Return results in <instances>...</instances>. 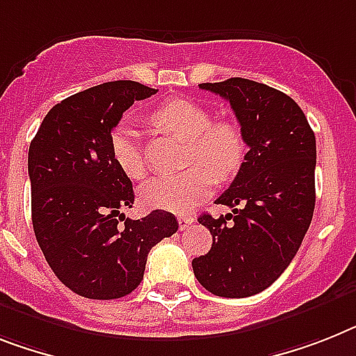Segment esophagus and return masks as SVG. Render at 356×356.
<instances>
[{
	"label": "esophagus",
	"instance_id": "esophagus-1",
	"mask_svg": "<svg viewBox=\"0 0 356 356\" xmlns=\"http://www.w3.org/2000/svg\"><path fill=\"white\" fill-rule=\"evenodd\" d=\"M195 222V218L191 216V214H180L178 216V224H180V231H185V229L189 227L191 224Z\"/></svg>",
	"mask_w": 356,
	"mask_h": 356
}]
</instances>
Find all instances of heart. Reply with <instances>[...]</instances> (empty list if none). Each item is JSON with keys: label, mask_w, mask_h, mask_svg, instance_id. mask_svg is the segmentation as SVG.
<instances>
[{"label": "heart", "mask_w": 356, "mask_h": 356, "mask_svg": "<svg viewBox=\"0 0 356 356\" xmlns=\"http://www.w3.org/2000/svg\"><path fill=\"white\" fill-rule=\"evenodd\" d=\"M151 118L160 129L189 143L185 161L193 167L181 175L158 176L147 181L140 189V198L147 207L187 213L213 191L214 176L227 180L242 167L245 138L234 120H213L207 108L185 98L169 99ZM108 143L120 171L131 180H142L145 161L136 129L120 123Z\"/></svg>", "instance_id": "1"}]
</instances>
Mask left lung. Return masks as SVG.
I'll return each mask as SVG.
<instances>
[{"mask_svg": "<svg viewBox=\"0 0 356 356\" xmlns=\"http://www.w3.org/2000/svg\"><path fill=\"white\" fill-rule=\"evenodd\" d=\"M231 104L249 151L233 184L216 198L231 213L198 222L211 251L193 260L195 277L216 296L267 289L300 248L315 211L316 140L293 98L252 79L200 83Z\"/></svg>", "mask_w": 356, "mask_h": 356, "instance_id": "left-lung-1", "label": "left lung"}]
</instances>
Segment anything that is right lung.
Here are the masks:
<instances>
[{
  "instance_id": "right-lung-1",
  "label": "right lung",
  "mask_w": 356,
  "mask_h": 356,
  "mask_svg": "<svg viewBox=\"0 0 356 356\" xmlns=\"http://www.w3.org/2000/svg\"><path fill=\"white\" fill-rule=\"evenodd\" d=\"M156 89L120 79L72 94L49 111L29 147L34 234L54 275L76 295L114 300L140 286L147 254L178 231L156 209L131 220L134 193L111 154L123 113Z\"/></svg>"
}]
</instances>
